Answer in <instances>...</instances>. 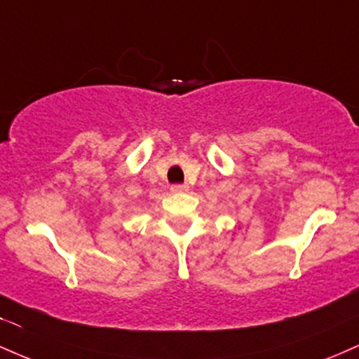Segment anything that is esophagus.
Here are the masks:
<instances>
[{
  "label": "esophagus",
  "instance_id": "1",
  "mask_svg": "<svg viewBox=\"0 0 359 359\" xmlns=\"http://www.w3.org/2000/svg\"><path fill=\"white\" fill-rule=\"evenodd\" d=\"M187 185H172L170 187V192H184V191H187Z\"/></svg>",
  "mask_w": 359,
  "mask_h": 359
}]
</instances>
